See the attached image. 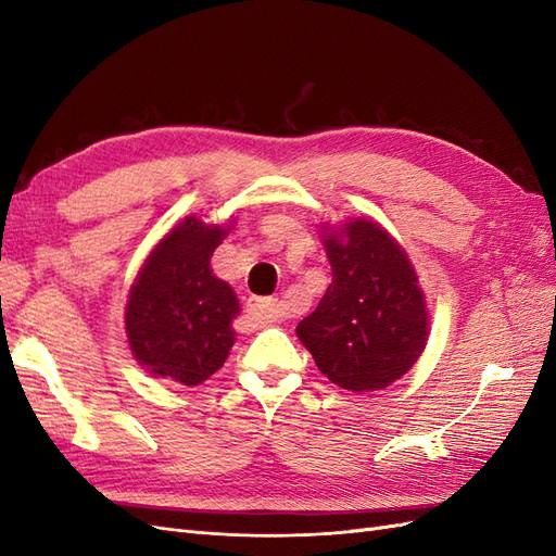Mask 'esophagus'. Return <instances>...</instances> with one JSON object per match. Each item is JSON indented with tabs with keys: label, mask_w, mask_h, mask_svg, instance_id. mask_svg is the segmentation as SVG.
<instances>
[{
	"label": "esophagus",
	"mask_w": 556,
	"mask_h": 556,
	"mask_svg": "<svg viewBox=\"0 0 556 556\" xmlns=\"http://www.w3.org/2000/svg\"><path fill=\"white\" fill-rule=\"evenodd\" d=\"M248 313L255 317V319H276L278 317V299H271V296H264V299H260V296H252L250 301H248Z\"/></svg>",
	"instance_id": "34e87169"
}]
</instances>
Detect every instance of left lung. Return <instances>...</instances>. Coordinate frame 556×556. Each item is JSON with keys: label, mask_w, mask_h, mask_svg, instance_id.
<instances>
[{"label": "left lung", "mask_w": 556, "mask_h": 556, "mask_svg": "<svg viewBox=\"0 0 556 556\" xmlns=\"http://www.w3.org/2000/svg\"><path fill=\"white\" fill-rule=\"evenodd\" d=\"M331 285L296 325L319 371L348 392L390 387L422 357L429 341L427 296L408 252L371 217L319 225Z\"/></svg>", "instance_id": "left-lung-1"}]
</instances>
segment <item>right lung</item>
Instances as JSON below:
<instances>
[{
  "label": "right lung",
  "instance_id": "right-lung-1",
  "mask_svg": "<svg viewBox=\"0 0 556 556\" xmlns=\"http://www.w3.org/2000/svg\"><path fill=\"white\" fill-rule=\"evenodd\" d=\"M233 223V215L225 225L188 215L150 250L134 278L125 331L134 359L150 376L194 387L229 357L241 306L231 285L213 274L211 257Z\"/></svg>",
  "mask_w": 556,
  "mask_h": 556
}]
</instances>
